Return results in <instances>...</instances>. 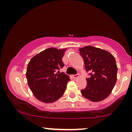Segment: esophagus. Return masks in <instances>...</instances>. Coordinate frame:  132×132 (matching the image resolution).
Segmentation results:
<instances>
[{
  "label": "esophagus",
  "instance_id": "obj_1",
  "mask_svg": "<svg viewBox=\"0 0 132 132\" xmlns=\"http://www.w3.org/2000/svg\"><path fill=\"white\" fill-rule=\"evenodd\" d=\"M72 77H73V78H75V79H77V78H78L79 77V75H72Z\"/></svg>",
  "mask_w": 132,
  "mask_h": 132
}]
</instances>
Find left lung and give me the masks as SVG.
Returning <instances> with one entry per match:
<instances>
[{
    "mask_svg": "<svg viewBox=\"0 0 132 132\" xmlns=\"http://www.w3.org/2000/svg\"><path fill=\"white\" fill-rule=\"evenodd\" d=\"M86 70L90 72L87 86L81 90L84 97L99 102L110 94L117 82V66L115 57L109 51L92 46L79 48Z\"/></svg>",
    "mask_w": 132,
    "mask_h": 132,
    "instance_id": "1",
    "label": "left lung"
}]
</instances>
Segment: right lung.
<instances>
[{"label": "right lung", "mask_w": 132, "mask_h": 132, "mask_svg": "<svg viewBox=\"0 0 132 132\" xmlns=\"http://www.w3.org/2000/svg\"><path fill=\"white\" fill-rule=\"evenodd\" d=\"M67 48H49L36 54L28 64L26 77L30 90L38 100L52 103L66 90L69 76L58 70L64 66L62 59Z\"/></svg>", "instance_id": "add662e5"}]
</instances>
